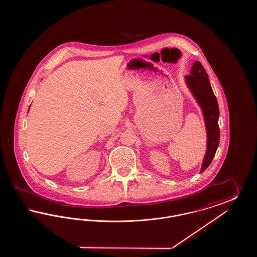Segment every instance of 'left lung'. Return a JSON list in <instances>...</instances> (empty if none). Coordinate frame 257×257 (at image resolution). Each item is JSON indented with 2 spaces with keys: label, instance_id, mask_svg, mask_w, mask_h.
Instances as JSON below:
<instances>
[{
  "label": "left lung",
  "instance_id": "obj_1",
  "mask_svg": "<svg viewBox=\"0 0 257 257\" xmlns=\"http://www.w3.org/2000/svg\"><path fill=\"white\" fill-rule=\"evenodd\" d=\"M186 82L203 111L207 131V149L201 171H205L214 158L220 143L219 106L217 98L208 80V74L199 61L192 66L191 75L186 76Z\"/></svg>",
  "mask_w": 257,
  "mask_h": 257
}]
</instances>
